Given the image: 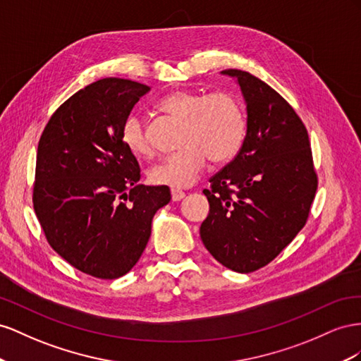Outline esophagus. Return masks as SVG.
Masks as SVG:
<instances>
[{
  "label": "esophagus",
  "mask_w": 361,
  "mask_h": 361,
  "mask_svg": "<svg viewBox=\"0 0 361 361\" xmlns=\"http://www.w3.org/2000/svg\"><path fill=\"white\" fill-rule=\"evenodd\" d=\"M171 195H172V201H180L184 198V195L186 193L180 189H171Z\"/></svg>",
  "instance_id": "obj_1"
}]
</instances>
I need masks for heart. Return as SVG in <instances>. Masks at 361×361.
<instances>
[{"label": "heart", "mask_w": 361, "mask_h": 361, "mask_svg": "<svg viewBox=\"0 0 361 361\" xmlns=\"http://www.w3.org/2000/svg\"><path fill=\"white\" fill-rule=\"evenodd\" d=\"M159 107L184 121L181 149L161 159L149 169V180L171 188H189L212 161L231 159L242 147L246 121L240 102L228 92L204 95L198 90L178 89L164 95ZM122 140L136 157L152 156L154 148L139 115L123 123Z\"/></svg>", "instance_id": "b5f03b06"}]
</instances>
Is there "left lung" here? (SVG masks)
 Here are the masks:
<instances>
[{"label": "left lung", "mask_w": 361, "mask_h": 361, "mask_svg": "<svg viewBox=\"0 0 361 361\" xmlns=\"http://www.w3.org/2000/svg\"><path fill=\"white\" fill-rule=\"evenodd\" d=\"M235 78L246 104L242 148L204 189L210 212L201 240L228 269L250 274L272 262L302 230L317 189L307 128L264 81L240 69Z\"/></svg>", "instance_id": "1"}]
</instances>
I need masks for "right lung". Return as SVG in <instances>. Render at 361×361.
Listing matches in <instances>:
<instances>
[{
    "label": "right lung",
    "instance_id": "add662e5",
    "mask_svg": "<svg viewBox=\"0 0 361 361\" xmlns=\"http://www.w3.org/2000/svg\"><path fill=\"white\" fill-rule=\"evenodd\" d=\"M149 87L102 78L61 104L40 136L33 207L48 243L87 275L115 280L131 271L151 235L166 186H143L122 140L130 111Z\"/></svg>",
    "mask_w": 361,
    "mask_h": 361
}]
</instances>
